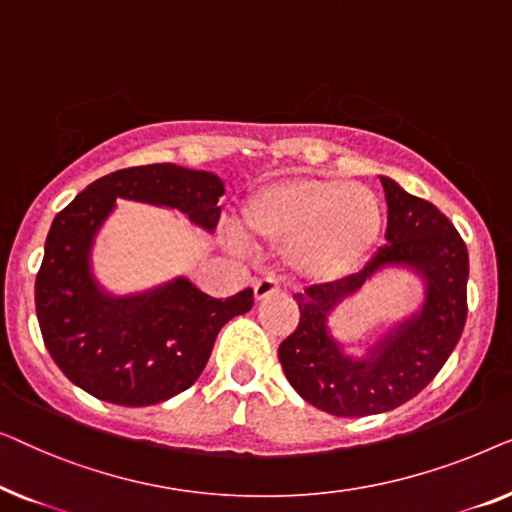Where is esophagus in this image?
<instances>
[{
	"label": "esophagus",
	"instance_id": "34e87169",
	"mask_svg": "<svg viewBox=\"0 0 512 512\" xmlns=\"http://www.w3.org/2000/svg\"><path fill=\"white\" fill-rule=\"evenodd\" d=\"M279 293V286L272 282V279H258L254 284V300L256 303H263V300H268L270 296H277Z\"/></svg>",
	"mask_w": 512,
	"mask_h": 512
}]
</instances>
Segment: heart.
Returning <instances> with one entry per match:
<instances>
[{
  "mask_svg": "<svg viewBox=\"0 0 512 512\" xmlns=\"http://www.w3.org/2000/svg\"><path fill=\"white\" fill-rule=\"evenodd\" d=\"M384 212L375 191L331 177L291 174L263 181L240 202L242 240L282 251L293 275L335 282L370 256Z\"/></svg>",
  "mask_w": 512,
  "mask_h": 512,
  "instance_id": "1",
  "label": "heart"
}]
</instances>
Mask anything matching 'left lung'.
<instances>
[{"mask_svg":"<svg viewBox=\"0 0 512 512\" xmlns=\"http://www.w3.org/2000/svg\"><path fill=\"white\" fill-rule=\"evenodd\" d=\"M387 195V244L366 268L338 282L296 293L298 328L279 345L291 387L335 417H366L415 398L450 359L466 324L468 251L436 205L380 177ZM384 267H410L423 277L425 303L362 357L347 355L330 332L327 314Z\"/></svg>","mask_w":512,"mask_h":512,"instance_id":"8db88e82","label":"left lung"}]
</instances>
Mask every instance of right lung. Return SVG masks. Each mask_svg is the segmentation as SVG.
<instances>
[{"mask_svg": "<svg viewBox=\"0 0 512 512\" xmlns=\"http://www.w3.org/2000/svg\"><path fill=\"white\" fill-rule=\"evenodd\" d=\"M221 195L223 181L212 172L156 163L93 181L55 216L34 303L46 349L76 387L125 408L163 403L198 380L223 324L251 310V289L221 300L177 277L151 291L111 296L90 270L95 235L116 198L179 209L214 233Z\"/></svg>", "mask_w": 512, "mask_h": 512, "instance_id": "1", "label": "right lung"}]
</instances>
